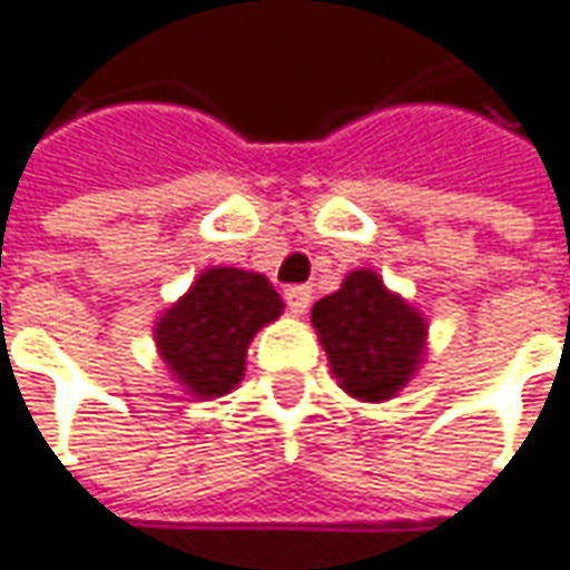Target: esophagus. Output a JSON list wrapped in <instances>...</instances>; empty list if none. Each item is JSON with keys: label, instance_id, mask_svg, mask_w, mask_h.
I'll return each instance as SVG.
<instances>
[{"label": "esophagus", "instance_id": "esophagus-1", "mask_svg": "<svg viewBox=\"0 0 570 570\" xmlns=\"http://www.w3.org/2000/svg\"><path fill=\"white\" fill-rule=\"evenodd\" d=\"M284 299H286V306L296 313V316H303L306 309H309V299H313V289L309 286H303V284H296V286H286L284 289Z\"/></svg>", "mask_w": 570, "mask_h": 570}]
</instances>
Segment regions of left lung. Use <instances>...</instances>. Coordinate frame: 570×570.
<instances>
[{
  "instance_id": "obj_1",
  "label": "left lung",
  "mask_w": 570,
  "mask_h": 570,
  "mask_svg": "<svg viewBox=\"0 0 570 570\" xmlns=\"http://www.w3.org/2000/svg\"><path fill=\"white\" fill-rule=\"evenodd\" d=\"M313 328L345 393L377 403L410 384L425 352V318L361 267L313 306Z\"/></svg>"
}]
</instances>
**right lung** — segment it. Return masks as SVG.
<instances>
[{
	"mask_svg": "<svg viewBox=\"0 0 570 570\" xmlns=\"http://www.w3.org/2000/svg\"><path fill=\"white\" fill-rule=\"evenodd\" d=\"M281 313V293L264 274L209 267L157 318L154 342L184 390L206 400L225 396L245 377V357L257 328Z\"/></svg>",
	"mask_w": 570,
	"mask_h": 570,
	"instance_id": "add662e5",
	"label": "right lung"
}]
</instances>
